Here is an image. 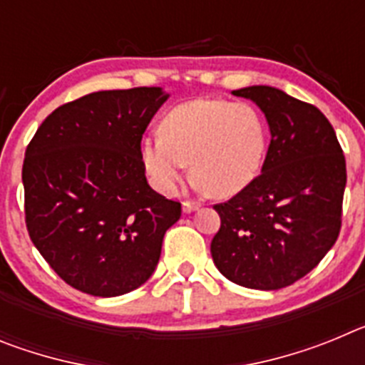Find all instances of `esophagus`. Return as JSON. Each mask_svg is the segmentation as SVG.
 <instances>
[{
	"instance_id": "34e87169",
	"label": "esophagus",
	"mask_w": 365,
	"mask_h": 365,
	"mask_svg": "<svg viewBox=\"0 0 365 365\" xmlns=\"http://www.w3.org/2000/svg\"><path fill=\"white\" fill-rule=\"evenodd\" d=\"M199 206H201V202L199 201H182V210L188 214V212H193V210H197Z\"/></svg>"
}]
</instances>
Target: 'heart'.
<instances>
[{
    "label": "heart",
    "mask_w": 365,
    "mask_h": 365,
    "mask_svg": "<svg viewBox=\"0 0 365 365\" xmlns=\"http://www.w3.org/2000/svg\"><path fill=\"white\" fill-rule=\"evenodd\" d=\"M160 135L143 140L140 155L153 185L175 192L192 163L193 180L215 197L247 188L263 166L267 130L248 104L222 98H193L160 120Z\"/></svg>",
    "instance_id": "1"
}]
</instances>
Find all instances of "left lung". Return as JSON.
I'll return each mask as SVG.
<instances>
[{
    "label": "left lung",
    "instance_id": "left-lung-1",
    "mask_svg": "<svg viewBox=\"0 0 365 365\" xmlns=\"http://www.w3.org/2000/svg\"><path fill=\"white\" fill-rule=\"evenodd\" d=\"M234 95L265 113L270 144L259 175L214 205L221 227L210 252L230 282L278 291L311 272L336 243L346 157L331 122L312 104L269 86Z\"/></svg>",
    "mask_w": 365,
    "mask_h": 365
}]
</instances>
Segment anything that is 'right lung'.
I'll list each match as a JSON object with an SVG mask.
<instances>
[{
    "mask_svg": "<svg viewBox=\"0 0 365 365\" xmlns=\"http://www.w3.org/2000/svg\"><path fill=\"white\" fill-rule=\"evenodd\" d=\"M168 95L98 91L54 109L25 150V225L51 269L76 291L120 296L159 263L180 202L148 185L140 140Z\"/></svg>",
    "mask_w": 365,
    "mask_h": 365,
    "instance_id": "1",
    "label": "right lung"
}]
</instances>
